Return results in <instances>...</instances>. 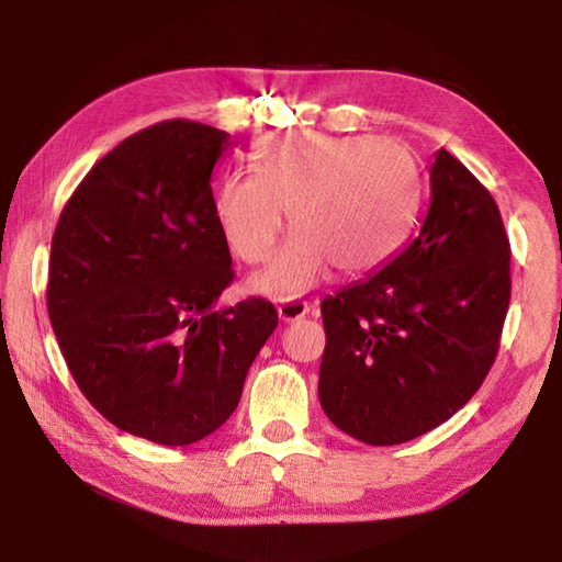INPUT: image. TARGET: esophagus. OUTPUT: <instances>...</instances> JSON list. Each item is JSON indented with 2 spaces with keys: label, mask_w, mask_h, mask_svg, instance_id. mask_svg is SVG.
I'll return each mask as SVG.
<instances>
[{
  "label": "esophagus",
  "mask_w": 562,
  "mask_h": 562,
  "mask_svg": "<svg viewBox=\"0 0 562 562\" xmlns=\"http://www.w3.org/2000/svg\"><path fill=\"white\" fill-rule=\"evenodd\" d=\"M307 314H310V304L302 302V300H284L280 307H278V316H280L284 324L300 322Z\"/></svg>",
  "instance_id": "1"
}]
</instances>
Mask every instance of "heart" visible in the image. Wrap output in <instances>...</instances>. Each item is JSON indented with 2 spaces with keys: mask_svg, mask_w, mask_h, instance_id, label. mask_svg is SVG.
Returning a JSON list of instances; mask_svg holds the SVG:
<instances>
[{
  "mask_svg": "<svg viewBox=\"0 0 562 562\" xmlns=\"http://www.w3.org/2000/svg\"><path fill=\"white\" fill-rule=\"evenodd\" d=\"M250 171H228L213 213L243 262L270 255L284 211L294 228L250 288L292 300L336 265L369 274L393 258L417 209L415 161L403 145L371 135L282 132L258 142Z\"/></svg>",
  "mask_w": 562,
  "mask_h": 562,
  "instance_id": "1",
  "label": "heart"
}]
</instances>
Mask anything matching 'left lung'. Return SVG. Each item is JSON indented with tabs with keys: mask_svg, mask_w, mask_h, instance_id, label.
I'll return each mask as SVG.
<instances>
[{
	"mask_svg": "<svg viewBox=\"0 0 562 562\" xmlns=\"http://www.w3.org/2000/svg\"><path fill=\"white\" fill-rule=\"evenodd\" d=\"M508 265L492 193L440 149L411 243L379 272L322 302L326 417L375 447L450 420L496 359L512 300Z\"/></svg>",
	"mask_w": 562,
	"mask_h": 562,
	"instance_id": "1",
	"label": "left lung"
}]
</instances>
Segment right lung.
Returning <instances> with one entry per match:
<instances>
[{"label":"right lung","instance_id":"obj_1","mask_svg":"<svg viewBox=\"0 0 562 562\" xmlns=\"http://www.w3.org/2000/svg\"><path fill=\"white\" fill-rule=\"evenodd\" d=\"M228 147L191 120L137 132L88 171L50 240L48 319L70 373L100 415L157 445L218 430L278 326L260 297L216 307L233 260L211 175Z\"/></svg>","mask_w":562,"mask_h":562}]
</instances>
